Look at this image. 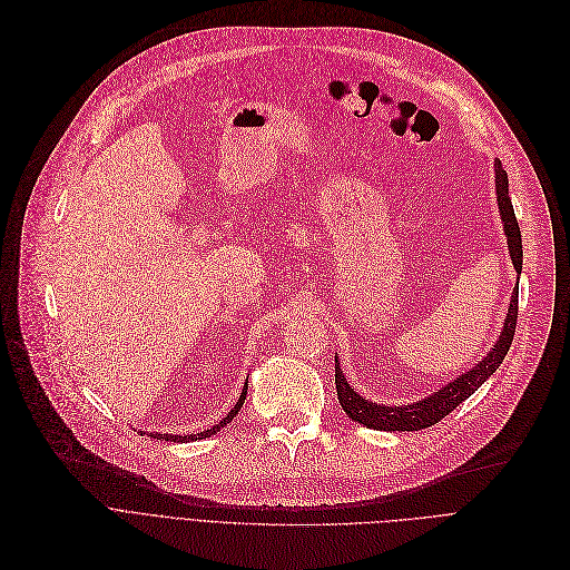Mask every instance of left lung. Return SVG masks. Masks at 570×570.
<instances>
[{
	"mask_svg": "<svg viewBox=\"0 0 570 570\" xmlns=\"http://www.w3.org/2000/svg\"><path fill=\"white\" fill-rule=\"evenodd\" d=\"M494 178H497V204H499V215H501V225L505 232V240H508V253L512 259L514 271L518 276L522 274V234H520V225L514 220V210H512V202L508 195V174L503 171L501 161H494ZM518 289L520 283L514 285L510 304H508V313L503 320L501 334L497 338V343L490 347V352L469 371H464L462 375H456L454 381H450L448 385H443L441 390H436L433 394L405 403V405H387V403H375L366 396H362L360 392H355L347 383V377L343 375L341 366H338V355L336 360V394L341 401V409L345 411V415L350 420H355L360 424H364L366 429H375V431H417V429H426L431 424L441 422L448 413H452L459 403L466 401L487 377H492L494 371L501 366L503 357L508 355L512 336H514V324H518Z\"/></svg>",
	"mask_w": 570,
	"mask_h": 570,
	"instance_id": "1",
	"label": "left lung"
}]
</instances>
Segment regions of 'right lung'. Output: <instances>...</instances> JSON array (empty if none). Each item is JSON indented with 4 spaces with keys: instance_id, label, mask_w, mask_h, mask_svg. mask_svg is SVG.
Listing matches in <instances>:
<instances>
[{
    "instance_id": "right-lung-1",
    "label": "right lung",
    "mask_w": 570,
    "mask_h": 570,
    "mask_svg": "<svg viewBox=\"0 0 570 570\" xmlns=\"http://www.w3.org/2000/svg\"><path fill=\"white\" fill-rule=\"evenodd\" d=\"M246 394H248V381H246V385H243V392H240V396H238V401H236V405L234 409L218 422V424H213L210 429H204L202 433H159V431H150V436L153 439H165V441H171V443H193V441H199V439H210L213 433H218L223 426H227L236 415H238V411L243 409V403H246Z\"/></svg>"
}]
</instances>
